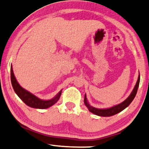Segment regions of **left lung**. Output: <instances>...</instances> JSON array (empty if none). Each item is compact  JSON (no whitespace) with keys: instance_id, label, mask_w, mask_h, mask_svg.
Wrapping results in <instances>:
<instances>
[{"instance_id":"obj_1","label":"left lung","mask_w":149,"mask_h":149,"mask_svg":"<svg viewBox=\"0 0 149 149\" xmlns=\"http://www.w3.org/2000/svg\"><path fill=\"white\" fill-rule=\"evenodd\" d=\"M140 74H139L136 84L135 85V87L133 89L131 93L130 94L129 96L128 97L125 101L122 102L120 103V104L115 105L113 107H110V108H107V109L95 108V107H92L91 105H90L89 103L88 102L87 99H86V95L85 94V95H84V104L86 105V107H87L88 111H89L90 112H91L92 113L95 115H97V116H102V117H109V116H114V115L121 112L122 111H123L124 109L127 108V107L131 104V102L133 100V99H134L135 95H136L137 88H138L139 84H140Z\"/></svg>"}]
</instances>
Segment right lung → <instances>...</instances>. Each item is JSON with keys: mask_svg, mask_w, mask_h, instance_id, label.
Masks as SVG:
<instances>
[{"mask_svg": "<svg viewBox=\"0 0 149 149\" xmlns=\"http://www.w3.org/2000/svg\"><path fill=\"white\" fill-rule=\"evenodd\" d=\"M11 81H12V84L14 88L15 93L17 94L18 97L22 100V101L25 103L27 106L32 108L35 109H47L49 107H52V105L56 104L58 101L60 97H61L62 93V90L59 91L57 95L55 97H53L51 100H42L38 98V97L36 96L29 91H27L22 87L21 86L18 84L17 82L16 77L14 76V71H13L12 65L11 66Z\"/></svg>", "mask_w": 149, "mask_h": 149, "instance_id": "obj_1", "label": "right lung"}]
</instances>
